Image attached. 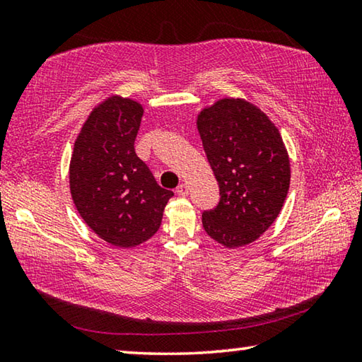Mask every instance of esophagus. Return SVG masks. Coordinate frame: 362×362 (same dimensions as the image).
<instances>
[{
  "mask_svg": "<svg viewBox=\"0 0 362 362\" xmlns=\"http://www.w3.org/2000/svg\"><path fill=\"white\" fill-rule=\"evenodd\" d=\"M177 193H179L180 196H187L188 194V185H187V183H180L179 188H177Z\"/></svg>",
  "mask_w": 362,
  "mask_h": 362,
  "instance_id": "obj_1",
  "label": "esophagus"
}]
</instances>
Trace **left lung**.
I'll list each match as a JSON object with an SVG mask.
<instances>
[{"mask_svg":"<svg viewBox=\"0 0 362 362\" xmlns=\"http://www.w3.org/2000/svg\"><path fill=\"white\" fill-rule=\"evenodd\" d=\"M198 131L220 189L218 204L203 212L206 233L226 247L255 241L276 220L289 192L283 139L265 113L240 99L201 112Z\"/></svg>","mask_w":362,"mask_h":362,"instance_id":"8db88e82","label":"left lung"}]
</instances>
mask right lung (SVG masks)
Returning <instances> with one entry per match:
<instances>
[{"label":"right lung","mask_w":362,"mask_h":362,"mask_svg":"<svg viewBox=\"0 0 362 362\" xmlns=\"http://www.w3.org/2000/svg\"><path fill=\"white\" fill-rule=\"evenodd\" d=\"M144 110L113 97L84 122L70 164V189L79 216L102 240L134 247L155 235L174 193L161 188L134 144Z\"/></svg>","instance_id":"right-lung-1"}]
</instances>
